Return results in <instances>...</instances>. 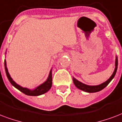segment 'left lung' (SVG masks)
I'll use <instances>...</instances> for the list:
<instances>
[{
	"label": "left lung",
	"mask_w": 122,
	"mask_h": 122,
	"mask_svg": "<svg viewBox=\"0 0 122 122\" xmlns=\"http://www.w3.org/2000/svg\"><path fill=\"white\" fill-rule=\"evenodd\" d=\"M117 68H118V58L117 56H116V60H115V71L113 72V74L111 75V77L106 81L104 82L101 85H94V86H90V85H87L79 81L78 80L75 79L74 78H72L73 80V82H74V85L76 86V87L79 88L80 90H81L83 91L86 92H88V93H94V92H99L104 89L108 84L110 83L111 80H113V78L115 77L116 72H117Z\"/></svg>",
	"instance_id": "8db88e82"
}]
</instances>
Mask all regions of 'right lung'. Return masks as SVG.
Returning <instances> with one entry per match:
<instances>
[{
    "instance_id": "right-lung-1",
    "label": "right lung",
    "mask_w": 122,
    "mask_h": 122,
    "mask_svg": "<svg viewBox=\"0 0 122 122\" xmlns=\"http://www.w3.org/2000/svg\"><path fill=\"white\" fill-rule=\"evenodd\" d=\"M4 66H5V71L7 77L8 78V80L11 83V85L14 86L16 88L19 90L20 91L23 92V93H25V95H30V96H38V95H41L42 94H44L46 92L50 89L52 85V72H51V69L50 74L48 76V79L46 80L45 82H44L43 83L40 85L36 87L34 90H30L27 88H23L22 86H21L17 83H16V82L14 81L11 78L10 74H9V72L7 70V66H6V61L5 60H4Z\"/></svg>"
}]
</instances>
